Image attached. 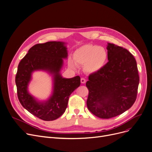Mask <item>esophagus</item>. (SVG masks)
I'll list each match as a JSON object with an SVG mask.
<instances>
[{
	"mask_svg": "<svg viewBox=\"0 0 152 152\" xmlns=\"http://www.w3.org/2000/svg\"><path fill=\"white\" fill-rule=\"evenodd\" d=\"M80 81H81V83H85L86 82V80H85V79L84 78H82Z\"/></svg>",
	"mask_w": 152,
	"mask_h": 152,
	"instance_id": "esophagus-1",
	"label": "esophagus"
}]
</instances>
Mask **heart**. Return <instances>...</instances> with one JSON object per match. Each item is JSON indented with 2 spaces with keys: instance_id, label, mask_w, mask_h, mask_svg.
Instances as JSON below:
<instances>
[{
  "instance_id": "b5f03b06",
  "label": "heart",
  "mask_w": 152,
  "mask_h": 152,
  "mask_svg": "<svg viewBox=\"0 0 152 152\" xmlns=\"http://www.w3.org/2000/svg\"><path fill=\"white\" fill-rule=\"evenodd\" d=\"M107 56V52L104 47L93 45H83L74 53L75 63L84 66V70L90 74L96 73L104 66ZM69 64L72 67H76V64L72 60Z\"/></svg>"
}]
</instances>
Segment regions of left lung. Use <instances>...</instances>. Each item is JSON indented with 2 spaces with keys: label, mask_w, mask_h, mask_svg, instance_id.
<instances>
[{
  "label": "left lung",
  "mask_w": 152,
  "mask_h": 152,
  "mask_svg": "<svg viewBox=\"0 0 152 152\" xmlns=\"http://www.w3.org/2000/svg\"><path fill=\"white\" fill-rule=\"evenodd\" d=\"M107 63L91 74L86 83V105L96 116L109 119L124 113L137 98L139 77L133 55L123 48L107 42Z\"/></svg>",
  "instance_id": "obj_1"
}]
</instances>
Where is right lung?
<instances>
[{
  "instance_id": "add662e5",
  "label": "right lung",
  "mask_w": 152,
  "mask_h": 152,
  "mask_svg": "<svg viewBox=\"0 0 152 152\" xmlns=\"http://www.w3.org/2000/svg\"><path fill=\"white\" fill-rule=\"evenodd\" d=\"M68 56L66 43L49 41L37 44L29 49L20 62L15 83L21 104L33 115L50 121L59 118L66 111L71 93L80 85V77L64 78L61 70ZM44 71L51 75L53 91L46 100L39 101L28 91V85L35 71Z\"/></svg>"
}]
</instances>
